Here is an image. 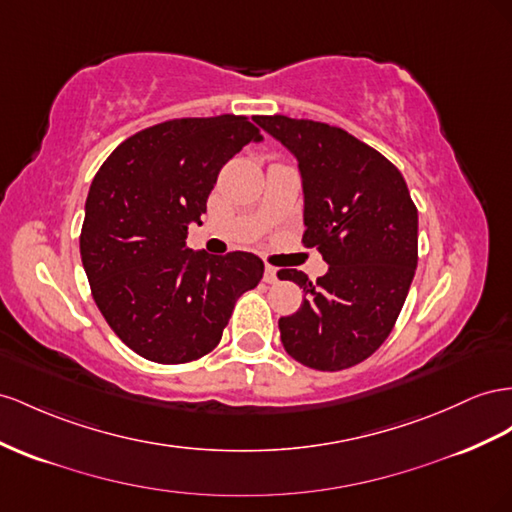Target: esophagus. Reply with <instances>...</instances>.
<instances>
[{"mask_svg":"<svg viewBox=\"0 0 512 512\" xmlns=\"http://www.w3.org/2000/svg\"><path fill=\"white\" fill-rule=\"evenodd\" d=\"M262 280H265L267 284H275V282H278V269L267 265V267H265V278H262Z\"/></svg>","mask_w":512,"mask_h":512,"instance_id":"obj_1","label":"esophagus"}]
</instances>
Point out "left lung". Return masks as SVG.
<instances>
[{
  "instance_id": "left-lung-1",
  "label": "left lung",
  "mask_w": 512,
  "mask_h": 512,
  "mask_svg": "<svg viewBox=\"0 0 512 512\" xmlns=\"http://www.w3.org/2000/svg\"><path fill=\"white\" fill-rule=\"evenodd\" d=\"M254 120L297 157L301 243L329 265L316 284L278 271L306 293L278 323L282 344L308 368H351L381 347L403 310L418 267V209L396 165L344 129L280 114Z\"/></svg>"
}]
</instances>
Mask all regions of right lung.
Listing matches in <instances>:
<instances>
[{
    "label": "right lung",
    "instance_id": "add662e5",
    "mask_svg": "<svg viewBox=\"0 0 512 512\" xmlns=\"http://www.w3.org/2000/svg\"><path fill=\"white\" fill-rule=\"evenodd\" d=\"M262 140L247 116L176 118L127 137L96 172L79 250L114 334L157 364H187L222 340L234 303L262 280L250 252H191L217 174Z\"/></svg>",
    "mask_w": 512,
    "mask_h": 512
}]
</instances>
